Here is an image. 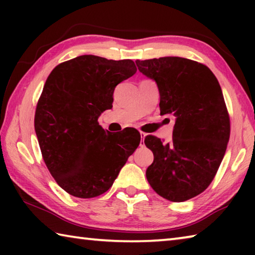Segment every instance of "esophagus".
Segmentation results:
<instances>
[{"instance_id":"1","label":"esophagus","mask_w":255,"mask_h":255,"mask_svg":"<svg viewBox=\"0 0 255 255\" xmlns=\"http://www.w3.org/2000/svg\"><path fill=\"white\" fill-rule=\"evenodd\" d=\"M145 137H146V133H144V132H141L140 131V146H144L145 144H144V139H145Z\"/></svg>"}]
</instances>
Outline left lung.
<instances>
[{"label":"left lung","mask_w":255,"mask_h":255,"mask_svg":"<svg viewBox=\"0 0 255 255\" xmlns=\"http://www.w3.org/2000/svg\"><path fill=\"white\" fill-rule=\"evenodd\" d=\"M138 71L157 84L161 115L174 119L169 143L145 138L154 154L146 170L150 187L165 199L182 202L208 188L230 139V117L217 79L208 67L182 57L136 60Z\"/></svg>","instance_id":"8db88e82"}]
</instances>
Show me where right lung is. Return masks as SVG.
<instances>
[{"label":"right lung","mask_w":255,"mask_h":255,"mask_svg":"<svg viewBox=\"0 0 255 255\" xmlns=\"http://www.w3.org/2000/svg\"><path fill=\"white\" fill-rule=\"evenodd\" d=\"M131 59L82 55L56 66L34 115V130L47 167L77 198L108 191L140 143L136 129L106 131L98 123L114 102L115 88L135 74Z\"/></svg>","instance_id":"add662e5"}]
</instances>
